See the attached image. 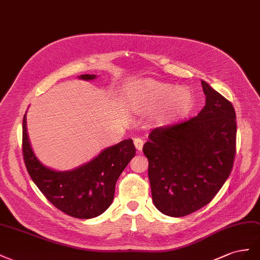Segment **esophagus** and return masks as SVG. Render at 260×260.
I'll list each match as a JSON object with an SVG mask.
<instances>
[{"instance_id":"34e87169","label":"esophagus","mask_w":260,"mask_h":260,"mask_svg":"<svg viewBox=\"0 0 260 260\" xmlns=\"http://www.w3.org/2000/svg\"><path fill=\"white\" fill-rule=\"evenodd\" d=\"M134 145H135L136 149L138 151H142L143 150V146H144V140L140 139V138H135L134 139Z\"/></svg>"}]
</instances>
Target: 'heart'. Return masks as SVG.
Wrapping results in <instances>:
<instances>
[{"mask_svg": "<svg viewBox=\"0 0 260 260\" xmlns=\"http://www.w3.org/2000/svg\"><path fill=\"white\" fill-rule=\"evenodd\" d=\"M139 109L150 110L165 106L159 116L162 125H171L184 120L195 107V95L188 88L146 79L140 84L139 91L132 99Z\"/></svg>", "mask_w": 260, "mask_h": 260, "instance_id": "b5f03b06", "label": "heart"}]
</instances>
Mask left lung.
<instances>
[{
  "instance_id": "8db88e82",
  "label": "left lung",
  "mask_w": 260,
  "mask_h": 260,
  "mask_svg": "<svg viewBox=\"0 0 260 260\" xmlns=\"http://www.w3.org/2000/svg\"><path fill=\"white\" fill-rule=\"evenodd\" d=\"M206 105L197 116L153 129L143 151L152 202L169 217H184L208 205L228 180L235 157L232 103L202 80Z\"/></svg>"
}]
</instances>
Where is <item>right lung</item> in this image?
Wrapping results in <instances>:
<instances>
[{
    "label": "right lung",
    "mask_w": 260,
    "mask_h": 260,
    "mask_svg": "<svg viewBox=\"0 0 260 260\" xmlns=\"http://www.w3.org/2000/svg\"><path fill=\"white\" fill-rule=\"evenodd\" d=\"M93 80L95 75H80ZM27 114V111H26ZM23 120V154L27 171L42 194L57 209L74 218L91 219L105 212L114 198L115 184L123 170L135 157L132 139L103 149L93 159L69 171L46 167L36 157Z\"/></svg>",
    "instance_id": "add662e5"
}]
</instances>
